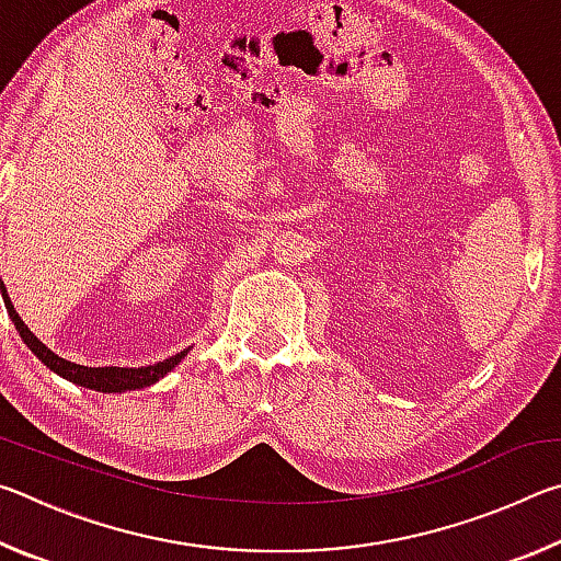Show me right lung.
I'll return each instance as SVG.
<instances>
[{"label":"right lung","instance_id":"obj_1","mask_svg":"<svg viewBox=\"0 0 561 561\" xmlns=\"http://www.w3.org/2000/svg\"><path fill=\"white\" fill-rule=\"evenodd\" d=\"M0 294L4 299V307H7V314L12 319V324L16 327L19 336L26 346H30L32 354L42 360V364L54 371L56 376L66 378V381H71L76 386H83V388H91V391H101V393H123V391H136V388H148L158 383L160 378L168 376L173 368L180 364L187 356V348L180 351V354L170 356L158 360V364H150V366H138V368H128V366H81V364H73V360H66L59 354H54V351L42 344L39 339L32 334V329L24 324L22 317L16 314L12 299H9L4 282L0 277Z\"/></svg>","mask_w":561,"mask_h":561}]
</instances>
